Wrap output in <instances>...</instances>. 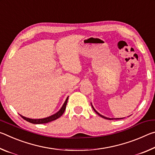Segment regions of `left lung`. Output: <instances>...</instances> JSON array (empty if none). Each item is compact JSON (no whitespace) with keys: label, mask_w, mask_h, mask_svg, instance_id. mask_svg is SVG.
Segmentation results:
<instances>
[{"label":"left lung","mask_w":155,"mask_h":155,"mask_svg":"<svg viewBox=\"0 0 155 155\" xmlns=\"http://www.w3.org/2000/svg\"><path fill=\"white\" fill-rule=\"evenodd\" d=\"M91 107H92V108H93V109L94 110V111H95L97 114H98L99 116H101V117H103V118H104V119H107V120H120V119H123V118H124V117H122V118H110V117H105V116H104V115H101V114H100L99 113L96 111V110L94 109V107H93V105H92V104H91Z\"/></svg>","instance_id":"obj_1"}]
</instances>
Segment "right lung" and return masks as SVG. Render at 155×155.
<instances>
[{
  "label": "right lung",
  "instance_id": "obj_1",
  "mask_svg": "<svg viewBox=\"0 0 155 155\" xmlns=\"http://www.w3.org/2000/svg\"><path fill=\"white\" fill-rule=\"evenodd\" d=\"M68 100V97H67L66 100L65 101L64 104H63L62 107H61V109H60L57 113H55V114L51 115V116L49 117H44V118H41V119H31V118H28V117H26L25 116H23L22 115H20L22 117L23 119L25 120L26 121H27L30 123H32V124H46V123H48L50 122L53 121V120H55L57 118H59V117L61 116L64 113L65 107H66Z\"/></svg>",
  "mask_w": 155,
  "mask_h": 155
}]
</instances>
